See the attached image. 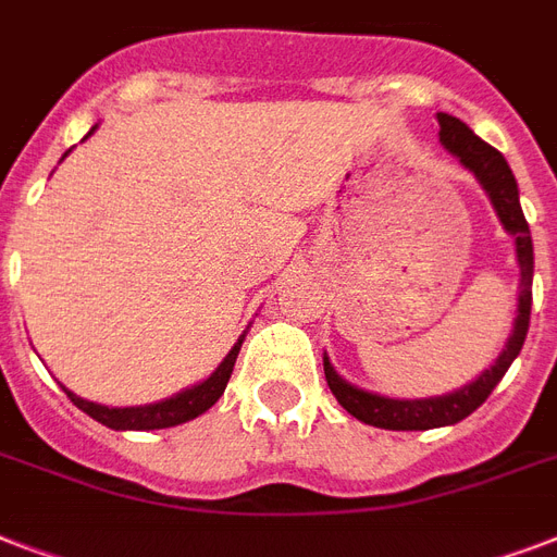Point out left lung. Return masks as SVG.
<instances>
[{
    "label": "left lung",
    "instance_id": "obj_1",
    "mask_svg": "<svg viewBox=\"0 0 557 557\" xmlns=\"http://www.w3.org/2000/svg\"><path fill=\"white\" fill-rule=\"evenodd\" d=\"M440 121V141L466 164L480 185L485 187L488 199H492L497 216L506 225L509 234H515V245H518V262H520V295H518V321H515V332H511L509 344L503 349V356L494 361L492 370H485L483 375L471 384H466L457 393L436 398H384L375 393H364V389L352 387L344 379L335 375L330 358H323V372H326V384H330L332 396L338 398V405L347 410L349 416H356L364 424L372 428H384V431H431V428H442V424L462 422L468 413H474L476 407L483 405L485 398L492 396V389L500 384L511 361L518 358L523 341L529 332V314H532V274H535V253H532V234H529L527 216L520 208L518 199V182L511 176L509 164L500 152L494 150L492 144H485L483 138H476L459 117L436 115Z\"/></svg>",
    "mask_w": 557,
    "mask_h": 557
}]
</instances>
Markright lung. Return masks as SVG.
<instances>
[{
	"mask_svg": "<svg viewBox=\"0 0 557 557\" xmlns=\"http://www.w3.org/2000/svg\"><path fill=\"white\" fill-rule=\"evenodd\" d=\"M239 347H243V338L236 341L234 349L227 352L225 361L219 364V370L213 372L208 381H201V384L185 389V393H178V396L168 398V401H159V405L103 407L95 405V401H86V398L81 396H74L72 389H63L65 396L72 398L83 413H89L91 419H98L100 424L115 428V431H156V428H173V424L190 422V419H196L199 413H205L208 407L216 405V398L225 393L227 379H231V372H234Z\"/></svg>",
	"mask_w": 557,
	"mask_h": 557,
	"instance_id": "right-lung-1",
	"label": "right lung"
}]
</instances>
